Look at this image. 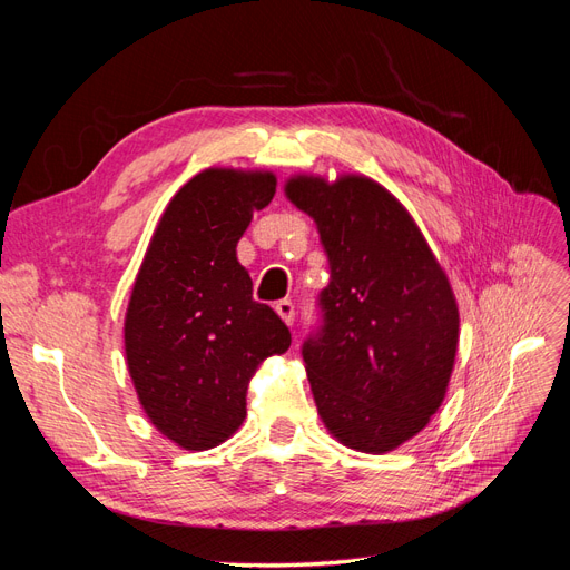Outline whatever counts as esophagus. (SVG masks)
<instances>
[{"label": "esophagus", "mask_w": 570, "mask_h": 570, "mask_svg": "<svg viewBox=\"0 0 570 570\" xmlns=\"http://www.w3.org/2000/svg\"><path fill=\"white\" fill-rule=\"evenodd\" d=\"M275 312H278V316H281L287 325L295 323V304H292L289 299H281L278 304H275Z\"/></svg>", "instance_id": "esophagus-1"}]
</instances>
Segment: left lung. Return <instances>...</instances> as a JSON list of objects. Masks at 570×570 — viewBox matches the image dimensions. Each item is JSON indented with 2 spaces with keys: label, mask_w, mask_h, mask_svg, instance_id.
Returning <instances> with one entry per match:
<instances>
[{
  "label": "left lung",
  "mask_w": 570,
  "mask_h": 570,
  "mask_svg": "<svg viewBox=\"0 0 570 570\" xmlns=\"http://www.w3.org/2000/svg\"><path fill=\"white\" fill-rule=\"evenodd\" d=\"M331 262L323 331L304 344L318 416L340 444L385 454L442 406L459 347L454 289L416 220L358 174L289 176Z\"/></svg>",
  "instance_id": "8db88e82"
}]
</instances>
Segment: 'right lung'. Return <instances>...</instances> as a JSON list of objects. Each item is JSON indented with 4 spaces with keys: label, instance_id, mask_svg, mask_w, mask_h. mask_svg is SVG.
I'll list each match as a JSON object with an SVG mask.
<instances>
[{
    "label": "right lung",
    "instance_id": "add662e5",
    "mask_svg": "<svg viewBox=\"0 0 570 570\" xmlns=\"http://www.w3.org/2000/svg\"><path fill=\"white\" fill-rule=\"evenodd\" d=\"M262 168L214 166L168 202L135 275L126 308V364L149 423L180 450L204 452L235 435L247 387L289 331L252 299L237 243L275 195Z\"/></svg>",
    "mask_w": 570,
    "mask_h": 570
}]
</instances>
